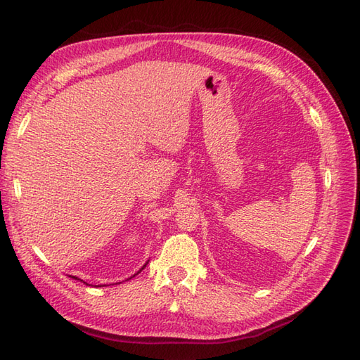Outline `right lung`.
<instances>
[{"mask_svg":"<svg viewBox=\"0 0 360 360\" xmlns=\"http://www.w3.org/2000/svg\"><path fill=\"white\" fill-rule=\"evenodd\" d=\"M147 263H148V261H147ZM147 263H146V264H144L143 267H141V270H139V271H143V270H144V267L147 266ZM139 271H138V274H139ZM138 274H135V275H138ZM135 275H134V276H135ZM72 278H75V279H78V278H76V276H72ZM79 281H82V279H79ZM84 284H86V282H84Z\"/></svg>","mask_w":360,"mask_h":360,"instance_id":"add662e5","label":"right lung"}]
</instances>
